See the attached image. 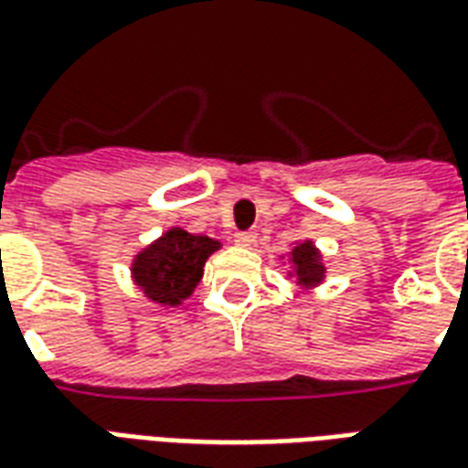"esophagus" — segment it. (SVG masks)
<instances>
[{"label":"esophagus","instance_id":"esophagus-1","mask_svg":"<svg viewBox=\"0 0 468 468\" xmlns=\"http://www.w3.org/2000/svg\"><path fill=\"white\" fill-rule=\"evenodd\" d=\"M234 241L241 244V247H251L256 241V231H237V234H234Z\"/></svg>","mask_w":468,"mask_h":468}]
</instances>
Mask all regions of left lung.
I'll return each instance as SVG.
<instances>
[{
  "label": "left lung",
  "instance_id": "8db88e82",
  "mask_svg": "<svg viewBox=\"0 0 468 468\" xmlns=\"http://www.w3.org/2000/svg\"><path fill=\"white\" fill-rule=\"evenodd\" d=\"M293 263L298 266V281L305 286L318 283L325 273V266L318 261V251L311 244H301L293 249Z\"/></svg>",
  "mask_w": 468,
  "mask_h": 468
}]
</instances>
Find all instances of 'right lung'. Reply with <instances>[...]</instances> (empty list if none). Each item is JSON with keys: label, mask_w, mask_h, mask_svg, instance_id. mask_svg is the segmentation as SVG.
<instances>
[{"label": "right lung", "mask_w": 468, "mask_h": 468, "mask_svg": "<svg viewBox=\"0 0 468 468\" xmlns=\"http://www.w3.org/2000/svg\"><path fill=\"white\" fill-rule=\"evenodd\" d=\"M214 249H219L214 239L172 229L138 256L133 273L153 301L177 305L199 283Z\"/></svg>", "instance_id": "right-lung-1"}]
</instances>
